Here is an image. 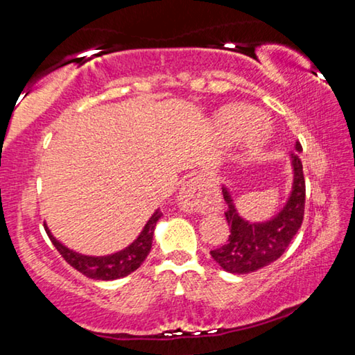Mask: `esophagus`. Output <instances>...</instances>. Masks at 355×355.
I'll return each mask as SVG.
<instances>
[{
	"label": "esophagus",
	"instance_id": "1",
	"mask_svg": "<svg viewBox=\"0 0 355 355\" xmlns=\"http://www.w3.org/2000/svg\"><path fill=\"white\" fill-rule=\"evenodd\" d=\"M178 205L188 213H209L220 207V199L211 184L203 178H191L186 182L178 194Z\"/></svg>",
	"mask_w": 355,
	"mask_h": 355
}]
</instances>
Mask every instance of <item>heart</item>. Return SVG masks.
<instances>
[{
  "label": "heart",
  "mask_w": 355,
  "mask_h": 355,
  "mask_svg": "<svg viewBox=\"0 0 355 355\" xmlns=\"http://www.w3.org/2000/svg\"><path fill=\"white\" fill-rule=\"evenodd\" d=\"M260 123V114L245 106L225 107L219 116V127L227 141H236L245 136L249 148H257L263 142L264 127Z\"/></svg>",
  "instance_id": "heart-1"
}]
</instances>
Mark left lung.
<instances>
[{"instance_id": "1", "label": "left lung", "mask_w": 355, "mask_h": 355, "mask_svg": "<svg viewBox=\"0 0 355 355\" xmlns=\"http://www.w3.org/2000/svg\"><path fill=\"white\" fill-rule=\"evenodd\" d=\"M296 152L290 153L293 186L284 208L266 222H249L241 218L227 186L222 194L227 203L225 218L230 225L228 243L209 252L214 261L227 272L249 274L274 263L290 245L304 220L305 180L299 153L302 146L296 142Z\"/></svg>"}]
</instances>
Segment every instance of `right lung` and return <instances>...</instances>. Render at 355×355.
<instances>
[{
    "mask_svg": "<svg viewBox=\"0 0 355 355\" xmlns=\"http://www.w3.org/2000/svg\"><path fill=\"white\" fill-rule=\"evenodd\" d=\"M161 216H163V213H161L159 209H156L152 214V218L147 220L146 227L142 228L139 236H137L128 248L119 250L116 254L101 257L78 254V252L65 248L61 241H58V239L51 235L50 228L46 227V224L45 232L48 238L51 239L53 245H55L59 254L64 257V260L67 261L70 266H73L76 271H80L81 274L86 275V277L91 279L116 280L135 272L144 263V260H146L150 249H152L156 222L161 219Z\"/></svg>",
    "mask_w": 355,
    "mask_h": 355,
    "instance_id": "right-lung-1",
    "label": "right lung"
}]
</instances>
